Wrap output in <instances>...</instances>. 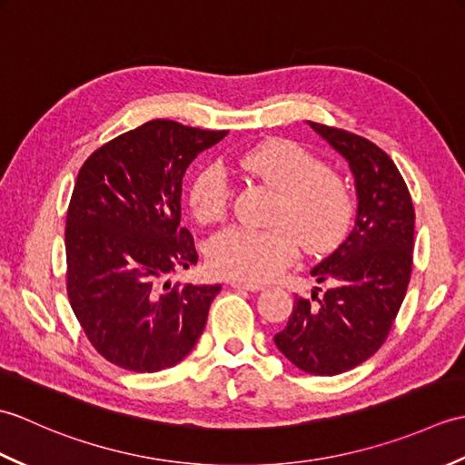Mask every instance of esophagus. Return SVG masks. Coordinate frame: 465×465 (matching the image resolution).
Wrapping results in <instances>:
<instances>
[{"label":"esophagus","instance_id":"1","mask_svg":"<svg viewBox=\"0 0 465 465\" xmlns=\"http://www.w3.org/2000/svg\"><path fill=\"white\" fill-rule=\"evenodd\" d=\"M235 290H248V292H262L263 285L262 283H253V282H242V280H230L227 282Z\"/></svg>","mask_w":465,"mask_h":465}]
</instances>
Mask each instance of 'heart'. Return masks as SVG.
Masks as SVG:
<instances>
[{
  "instance_id": "heart-1",
  "label": "heart",
  "mask_w": 465,
  "mask_h": 465,
  "mask_svg": "<svg viewBox=\"0 0 465 465\" xmlns=\"http://www.w3.org/2000/svg\"><path fill=\"white\" fill-rule=\"evenodd\" d=\"M243 173L275 190L272 227H227L207 243L210 268L223 278L268 282L298 255L335 248L348 232L353 202L341 177L303 145L292 140H265L235 157ZM192 213L203 223L222 220L230 203V183L220 165L197 170L187 190Z\"/></svg>"
}]
</instances>
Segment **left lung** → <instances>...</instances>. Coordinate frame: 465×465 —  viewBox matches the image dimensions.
I'll list each match as a JSON object with an SVG mask.
<instances>
[{
  "label": "left lung",
  "instance_id": "left-lung-1",
  "mask_svg": "<svg viewBox=\"0 0 465 465\" xmlns=\"http://www.w3.org/2000/svg\"><path fill=\"white\" fill-rule=\"evenodd\" d=\"M308 124L350 163L358 213L348 238L312 270L330 290L295 298L273 341L302 371L338 375L371 358L388 338L410 283L416 213L388 153L361 135Z\"/></svg>",
  "mask_w": 465,
  "mask_h": 465
}]
</instances>
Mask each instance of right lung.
Here are the masks:
<instances>
[{
  "instance_id": "add662e5",
  "label": "right lung",
  "mask_w": 465,
  "mask_h": 465,
  "mask_svg": "<svg viewBox=\"0 0 465 465\" xmlns=\"http://www.w3.org/2000/svg\"><path fill=\"white\" fill-rule=\"evenodd\" d=\"M227 132L152 120L95 150L65 220L67 295L107 361L137 373L173 368L200 340L222 285L165 282L197 263L182 222L185 170Z\"/></svg>"
}]
</instances>
